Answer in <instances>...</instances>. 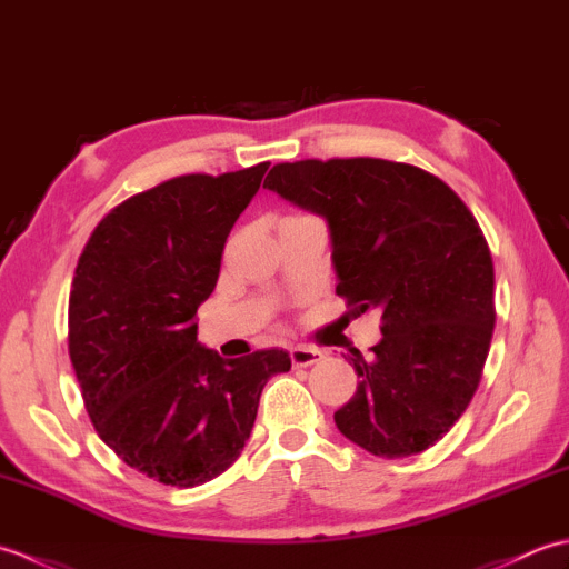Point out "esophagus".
Instances as JSON below:
<instances>
[{"label":"esophagus","instance_id":"34e87169","mask_svg":"<svg viewBox=\"0 0 569 569\" xmlns=\"http://www.w3.org/2000/svg\"><path fill=\"white\" fill-rule=\"evenodd\" d=\"M325 355L316 347H306V345H298L291 349V361L293 367H310V365H318Z\"/></svg>","mask_w":569,"mask_h":569}]
</instances>
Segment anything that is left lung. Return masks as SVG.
<instances>
[{
	"label": "left lung",
	"instance_id": "1",
	"mask_svg": "<svg viewBox=\"0 0 569 569\" xmlns=\"http://www.w3.org/2000/svg\"><path fill=\"white\" fill-rule=\"evenodd\" d=\"M263 188L325 217L337 296L381 310L373 355L352 352L359 383L337 428L386 459L428 450L467 410L497 322L475 214L438 176L383 159L278 163Z\"/></svg>",
	"mask_w": 569,
	"mask_h": 569
}]
</instances>
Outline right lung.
I'll use <instances>...</instances> for the list:
<instances>
[{
	"label": "right lung",
	"mask_w": 569,
	"mask_h": 569,
	"mask_svg": "<svg viewBox=\"0 0 569 569\" xmlns=\"http://www.w3.org/2000/svg\"><path fill=\"white\" fill-rule=\"evenodd\" d=\"M269 166L139 192L102 217L80 253L68 352L84 408L102 442L161 485L198 487L232 467L266 381L291 369L283 349L222 359L198 342L196 322Z\"/></svg>",
	"instance_id": "1"
}]
</instances>
